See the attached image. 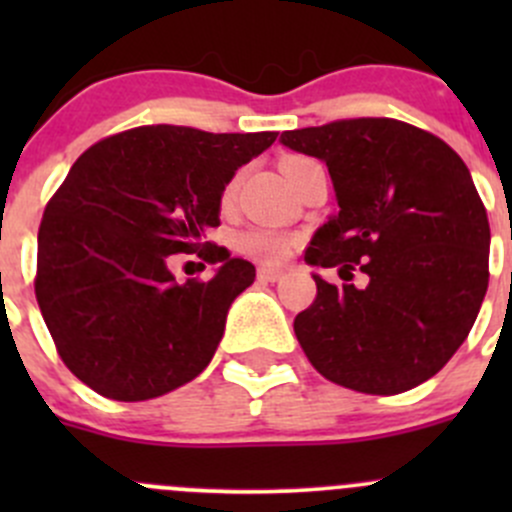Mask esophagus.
<instances>
[{
    "label": "esophagus",
    "mask_w": 512,
    "mask_h": 512,
    "mask_svg": "<svg viewBox=\"0 0 512 512\" xmlns=\"http://www.w3.org/2000/svg\"><path fill=\"white\" fill-rule=\"evenodd\" d=\"M282 275H285V272L275 270V267H260V270H257V280L260 282H277L282 280Z\"/></svg>",
    "instance_id": "34e87169"
}]
</instances>
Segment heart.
Returning <instances> with one entry per match:
<instances>
[{"label": "heart", "instance_id": "heart-1", "mask_svg": "<svg viewBox=\"0 0 512 512\" xmlns=\"http://www.w3.org/2000/svg\"><path fill=\"white\" fill-rule=\"evenodd\" d=\"M232 193H235V180L227 183L223 198L230 200ZM237 247H240L245 255L255 257V260L272 262V265H275V262H282L289 252H292V237L282 235V232H275V230H265V227H255V230L242 232L240 240H237Z\"/></svg>", "mask_w": 512, "mask_h": 512}]
</instances>
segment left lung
Masks as SVG:
<instances>
[{
    "label": "left lung",
    "mask_w": 512,
    "mask_h": 512,
    "mask_svg": "<svg viewBox=\"0 0 512 512\" xmlns=\"http://www.w3.org/2000/svg\"><path fill=\"white\" fill-rule=\"evenodd\" d=\"M324 160L339 213L304 262L317 297L294 334L324 379L391 396L431 379L458 352L488 289L490 225L471 173L448 143L396 118H347L280 136ZM364 271L367 285L348 282Z\"/></svg>",
    "instance_id": "8db88e82"
}]
</instances>
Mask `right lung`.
<instances>
[{
	"label": "right lung",
	"mask_w": 512,
	"mask_h": 512,
	"mask_svg": "<svg viewBox=\"0 0 512 512\" xmlns=\"http://www.w3.org/2000/svg\"><path fill=\"white\" fill-rule=\"evenodd\" d=\"M275 138L160 123L103 138L76 158L46 203L34 280L41 317L76 379L106 399L146 401L210 364L255 265L205 242V232L220 225L235 170ZM193 251L219 272L178 283L169 255Z\"/></svg>",
	"instance_id": "obj_1"
}]
</instances>
